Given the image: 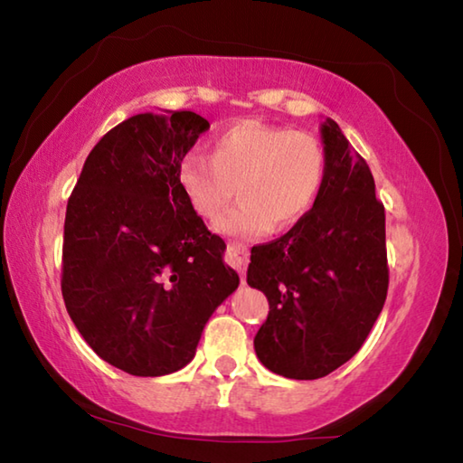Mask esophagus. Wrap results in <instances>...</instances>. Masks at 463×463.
<instances>
[{
	"label": "esophagus",
	"instance_id": "1",
	"mask_svg": "<svg viewBox=\"0 0 463 463\" xmlns=\"http://www.w3.org/2000/svg\"><path fill=\"white\" fill-rule=\"evenodd\" d=\"M226 257H229V261L239 269L241 279L245 281V269L249 263V249L245 245H241V242H231V245L226 247Z\"/></svg>",
	"mask_w": 463,
	"mask_h": 463
}]
</instances>
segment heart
I'll use <instances>...</instances> for the list:
<instances>
[{
	"label": "heart",
	"mask_w": 463,
	"mask_h": 463,
	"mask_svg": "<svg viewBox=\"0 0 463 463\" xmlns=\"http://www.w3.org/2000/svg\"><path fill=\"white\" fill-rule=\"evenodd\" d=\"M326 155L308 135L260 120H242L210 140V159L187 155L179 185L194 213L214 221L241 195L216 229L231 237H261L273 222L289 226L317 202L325 184Z\"/></svg>",
	"instance_id": "obj_1"
}]
</instances>
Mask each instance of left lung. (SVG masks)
I'll list each match as a JSON object with an SVG mask.
<instances>
[{"label":"left lung","instance_id":"8db88e82","mask_svg":"<svg viewBox=\"0 0 463 463\" xmlns=\"http://www.w3.org/2000/svg\"><path fill=\"white\" fill-rule=\"evenodd\" d=\"M320 135L326 174L315 206L284 237L253 247L247 269V284L269 302L255 354L292 380L325 378L349 362L388 294L386 214L372 171L335 120Z\"/></svg>","mask_w":463,"mask_h":463}]
</instances>
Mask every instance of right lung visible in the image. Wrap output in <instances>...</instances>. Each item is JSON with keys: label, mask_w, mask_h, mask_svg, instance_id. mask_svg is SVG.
<instances>
[{"label": "right lung", "mask_w": 463, "mask_h": 463, "mask_svg": "<svg viewBox=\"0 0 463 463\" xmlns=\"http://www.w3.org/2000/svg\"><path fill=\"white\" fill-rule=\"evenodd\" d=\"M210 128L190 109L137 114L91 148L67 203L61 289L85 343L118 370L187 365L239 286L224 241L194 213L179 167Z\"/></svg>", "instance_id": "right-lung-1"}]
</instances>
